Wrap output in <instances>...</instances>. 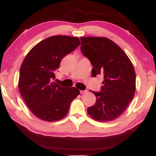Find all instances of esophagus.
<instances>
[{
  "label": "esophagus",
  "instance_id": "1",
  "mask_svg": "<svg viewBox=\"0 0 156 156\" xmlns=\"http://www.w3.org/2000/svg\"><path fill=\"white\" fill-rule=\"evenodd\" d=\"M87 92V90H80V94H83L86 93Z\"/></svg>",
  "mask_w": 156,
  "mask_h": 156
}]
</instances>
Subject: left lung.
<instances>
[{
	"label": "left lung",
	"mask_w": 156,
	"mask_h": 156,
	"mask_svg": "<svg viewBox=\"0 0 156 156\" xmlns=\"http://www.w3.org/2000/svg\"><path fill=\"white\" fill-rule=\"evenodd\" d=\"M82 54L93 66L92 76L104 77L101 92H92L94 105L87 113L99 122L111 121L126 110L136 89V74L125 52L105 37H81Z\"/></svg>",
	"instance_id": "left-lung-1"
}]
</instances>
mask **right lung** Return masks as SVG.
Masks as SVG:
<instances>
[{"label": "right lung", "instance_id": "add662e5", "mask_svg": "<svg viewBox=\"0 0 156 156\" xmlns=\"http://www.w3.org/2000/svg\"><path fill=\"white\" fill-rule=\"evenodd\" d=\"M80 45L78 37L57 35L41 41L26 55L18 87L26 104L38 118L48 122L62 119L79 94L75 87L67 89L51 81L62 58Z\"/></svg>", "mask_w": 156, "mask_h": 156}]
</instances>
